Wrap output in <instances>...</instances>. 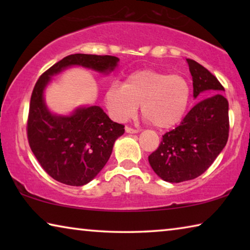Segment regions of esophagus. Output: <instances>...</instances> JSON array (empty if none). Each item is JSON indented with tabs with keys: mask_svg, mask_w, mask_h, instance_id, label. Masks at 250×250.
Listing matches in <instances>:
<instances>
[{
	"mask_svg": "<svg viewBox=\"0 0 250 250\" xmlns=\"http://www.w3.org/2000/svg\"><path fill=\"white\" fill-rule=\"evenodd\" d=\"M125 132H128V133H138L139 130L131 128V126H125Z\"/></svg>",
	"mask_w": 250,
	"mask_h": 250,
	"instance_id": "obj_1",
	"label": "esophagus"
}]
</instances>
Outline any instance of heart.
I'll return each mask as SVG.
<instances>
[{
	"label": "heart",
	"mask_w": 250,
	"mask_h": 250,
	"mask_svg": "<svg viewBox=\"0 0 250 250\" xmlns=\"http://www.w3.org/2000/svg\"><path fill=\"white\" fill-rule=\"evenodd\" d=\"M191 100V86L181 75L142 69L134 71L124 84L112 83L105 91V104L112 117L125 121L141 104L142 115L159 129H168L183 119Z\"/></svg>",
	"instance_id": "b5f03b06"
}]
</instances>
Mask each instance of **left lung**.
Wrapping results in <instances>:
<instances>
[{"mask_svg": "<svg viewBox=\"0 0 250 250\" xmlns=\"http://www.w3.org/2000/svg\"><path fill=\"white\" fill-rule=\"evenodd\" d=\"M186 61L193 77L194 98L204 99L189 110L179 126L162 135L159 147L149 155L153 171L171 183L202 175L226 146L229 133L223 84L204 66L193 59Z\"/></svg>", "mask_w": 250, "mask_h": 250, "instance_id": "8db88e82", "label": "left lung"}]
</instances>
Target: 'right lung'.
Here are the masks:
<instances>
[{
    "label": "right lung",
    "instance_id": "right-lung-1",
    "mask_svg": "<svg viewBox=\"0 0 250 250\" xmlns=\"http://www.w3.org/2000/svg\"><path fill=\"white\" fill-rule=\"evenodd\" d=\"M118 62L119 58L109 55H69L36 82L29 103L27 139L41 167L54 180L71 186L90 182L108 162L113 143L125 133V125L110 120L98 105L77 109L69 117L52 115L43 98L50 76L73 65L108 73Z\"/></svg>",
    "mask_w": 250,
    "mask_h": 250
}]
</instances>
